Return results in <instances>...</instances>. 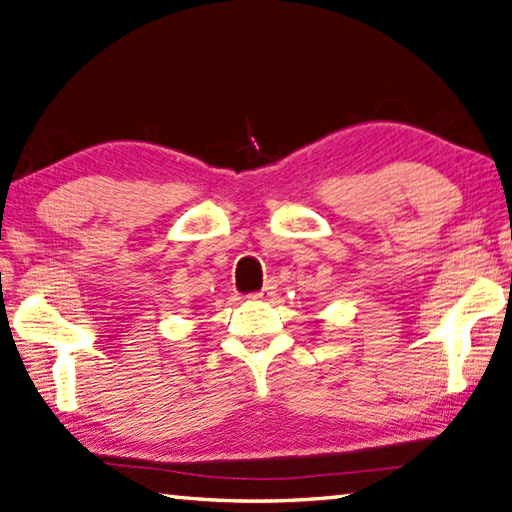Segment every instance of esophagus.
<instances>
[{
	"mask_svg": "<svg viewBox=\"0 0 512 512\" xmlns=\"http://www.w3.org/2000/svg\"><path fill=\"white\" fill-rule=\"evenodd\" d=\"M275 288H277V284L273 282V279H268V282L264 284V288L259 290V293H255L253 297H257V299H270L275 295Z\"/></svg>",
	"mask_w": 512,
	"mask_h": 512,
	"instance_id": "obj_1",
	"label": "esophagus"
}]
</instances>
